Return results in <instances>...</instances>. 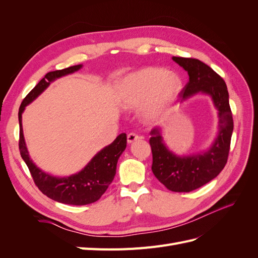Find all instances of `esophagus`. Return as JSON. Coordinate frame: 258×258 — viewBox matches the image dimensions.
Masks as SVG:
<instances>
[{"label": "esophagus", "instance_id": "1", "mask_svg": "<svg viewBox=\"0 0 258 258\" xmlns=\"http://www.w3.org/2000/svg\"><path fill=\"white\" fill-rule=\"evenodd\" d=\"M139 138H140L139 135H137L136 132H130V134L127 136V141H128V143H132V142L137 141Z\"/></svg>", "mask_w": 258, "mask_h": 258}]
</instances>
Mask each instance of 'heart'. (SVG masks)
<instances>
[{
	"label": "heart",
	"instance_id": "obj_1",
	"mask_svg": "<svg viewBox=\"0 0 258 258\" xmlns=\"http://www.w3.org/2000/svg\"><path fill=\"white\" fill-rule=\"evenodd\" d=\"M181 88L174 73L158 68H145L124 77L120 85V103L126 108L140 105L142 117L157 121L172 104Z\"/></svg>",
	"mask_w": 258,
	"mask_h": 258
}]
</instances>
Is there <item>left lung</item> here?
<instances>
[{
	"instance_id": "left-lung-1",
	"label": "left lung",
	"mask_w": 258,
	"mask_h": 258,
	"mask_svg": "<svg viewBox=\"0 0 258 258\" xmlns=\"http://www.w3.org/2000/svg\"><path fill=\"white\" fill-rule=\"evenodd\" d=\"M172 59L189 75V81L178 95L185 99L200 91L208 93L212 97L220 117V134L212 147L204 154L189 157H178L167 150L162 143L159 128H153L150 132L154 175L171 191L189 192L212 181L226 166L233 119L227 86L214 70L195 58L173 57Z\"/></svg>"
}]
</instances>
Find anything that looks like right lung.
Wrapping results in <instances>:
<instances>
[{"label":"right lung","instance_id":"1","mask_svg":"<svg viewBox=\"0 0 258 258\" xmlns=\"http://www.w3.org/2000/svg\"><path fill=\"white\" fill-rule=\"evenodd\" d=\"M82 68L81 64L73 66L63 70L49 72L45 75L35 87L31 90L26 98L22 100L19 107V151L22 159L32 176L35 185L48 198L61 202V204L72 206H85L99 200L110 186L116 173V165L119 156L127 145V136L121 134L117 137L114 142L100 151L91 161L81 172L68 177H56L43 172L38 169L29 157V153L23 139L21 114L26 105L32 101L48 87L50 82L73 73Z\"/></svg>","mask_w":258,"mask_h":258}]
</instances>
